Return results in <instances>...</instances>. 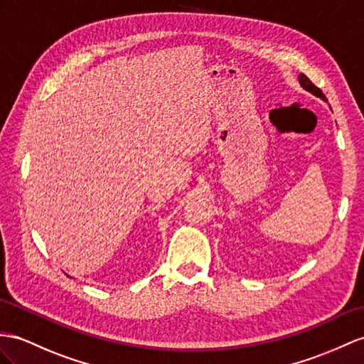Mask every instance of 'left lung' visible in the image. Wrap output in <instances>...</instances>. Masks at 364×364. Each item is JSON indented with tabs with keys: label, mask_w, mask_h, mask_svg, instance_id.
I'll return each mask as SVG.
<instances>
[{
	"label": "left lung",
	"mask_w": 364,
	"mask_h": 364,
	"mask_svg": "<svg viewBox=\"0 0 364 364\" xmlns=\"http://www.w3.org/2000/svg\"><path fill=\"white\" fill-rule=\"evenodd\" d=\"M298 81H300V85H301V87H303V89H306L307 92H311L312 95H315V97H320L321 100H324V101H326V97H324V93L321 92V89L316 87V86L314 85V82L304 75V73H300V77H298Z\"/></svg>",
	"instance_id": "obj_1"
}]
</instances>
